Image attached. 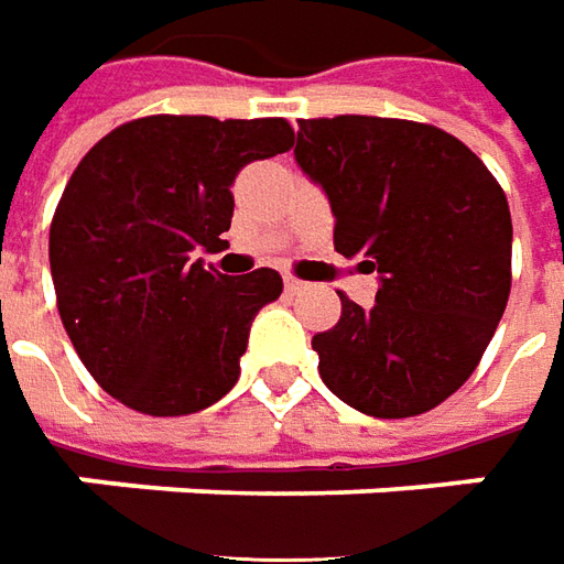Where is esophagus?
I'll return each instance as SVG.
<instances>
[{
	"instance_id": "esophagus-1",
	"label": "esophagus",
	"mask_w": 564,
	"mask_h": 564,
	"mask_svg": "<svg viewBox=\"0 0 564 564\" xmlns=\"http://www.w3.org/2000/svg\"><path fill=\"white\" fill-rule=\"evenodd\" d=\"M285 291L297 294V291H304V282H301V279H294V275H285Z\"/></svg>"
}]
</instances>
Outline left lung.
<instances>
[{
	"label": "left lung",
	"mask_w": 564,
	"mask_h": 564,
	"mask_svg": "<svg viewBox=\"0 0 564 564\" xmlns=\"http://www.w3.org/2000/svg\"><path fill=\"white\" fill-rule=\"evenodd\" d=\"M294 158L323 185L335 251L379 270L376 304L347 294L313 335L319 376L376 419L434 410L459 391L512 289V217L494 173L456 135L397 117L301 120Z\"/></svg>",
	"instance_id": "8db88e82"
}]
</instances>
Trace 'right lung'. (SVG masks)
<instances>
[{
	"instance_id": "1",
	"label": "right lung",
	"mask_w": 564,
	"mask_h": 564,
	"mask_svg": "<svg viewBox=\"0 0 564 564\" xmlns=\"http://www.w3.org/2000/svg\"><path fill=\"white\" fill-rule=\"evenodd\" d=\"M294 145L285 117L151 115L120 123L79 161L52 229L48 263L64 332L89 376L135 413L188 415L232 391L251 319L282 275H220L232 183Z\"/></svg>"
}]
</instances>
